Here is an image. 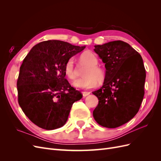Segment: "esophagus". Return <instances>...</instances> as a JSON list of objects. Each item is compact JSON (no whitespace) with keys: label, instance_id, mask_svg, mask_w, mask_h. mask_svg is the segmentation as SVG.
Listing matches in <instances>:
<instances>
[{"label":"esophagus","instance_id":"esophagus-1","mask_svg":"<svg viewBox=\"0 0 161 161\" xmlns=\"http://www.w3.org/2000/svg\"><path fill=\"white\" fill-rule=\"evenodd\" d=\"M90 95V92H82V95L83 97H86Z\"/></svg>","mask_w":161,"mask_h":161}]
</instances>
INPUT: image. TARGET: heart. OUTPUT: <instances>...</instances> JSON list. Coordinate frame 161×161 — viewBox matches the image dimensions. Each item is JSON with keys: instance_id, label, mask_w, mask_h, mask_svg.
<instances>
[{"instance_id": "obj_1", "label": "heart", "mask_w": 161, "mask_h": 161, "mask_svg": "<svg viewBox=\"0 0 161 161\" xmlns=\"http://www.w3.org/2000/svg\"><path fill=\"white\" fill-rule=\"evenodd\" d=\"M81 60L88 66L83 72L85 76L73 82L72 85L77 89H88L96 86L98 81L101 82L104 79V72L98 66L99 60L93 53L86 52L82 53ZM64 73L66 76L70 80L75 79V60L70 58L68 60L64 65Z\"/></svg>"}]
</instances>
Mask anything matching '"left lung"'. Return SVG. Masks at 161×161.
Returning <instances> with one entry per match:
<instances>
[{
  "mask_svg": "<svg viewBox=\"0 0 161 161\" xmlns=\"http://www.w3.org/2000/svg\"><path fill=\"white\" fill-rule=\"evenodd\" d=\"M94 51L106 70L103 86L92 92L99 99L92 115L101 126L118 128L134 118L142 102L146 79L142 58L120 40L95 46Z\"/></svg>",
  "mask_w": 161,
  "mask_h": 161,
  "instance_id": "1",
  "label": "left lung"
}]
</instances>
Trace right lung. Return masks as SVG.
Returning a JSON list of instances; mask_svg holds the SVG:
<instances>
[{
	"mask_svg": "<svg viewBox=\"0 0 161 161\" xmlns=\"http://www.w3.org/2000/svg\"><path fill=\"white\" fill-rule=\"evenodd\" d=\"M85 48L48 40L34 46L23 60L17 82L18 102L38 127L47 130L61 128L72 104L82 97L65 79L64 68L69 58Z\"/></svg>",
	"mask_w": 161,
	"mask_h": 161,
	"instance_id": "obj_1",
	"label": "right lung"
}]
</instances>
